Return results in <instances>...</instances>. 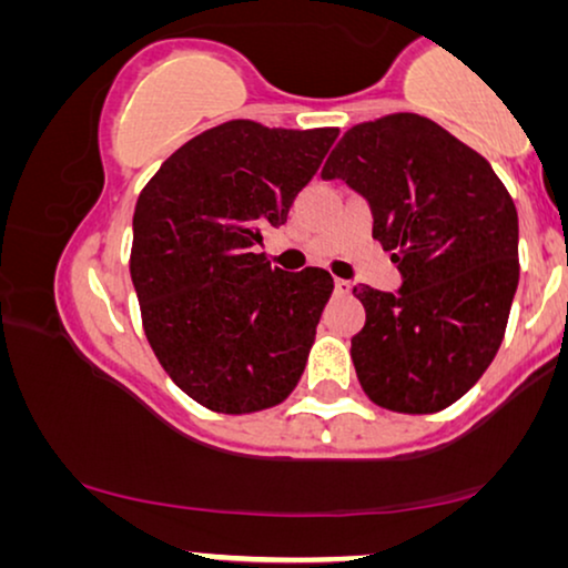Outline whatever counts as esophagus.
I'll use <instances>...</instances> for the list:
<instances>
[{"mask_svg": "<svg viewBox=\"0 0 568 568\" xmlns=\"http://www.w3.org/2000/svg\"><path fill=\"white\" fill-rule=\"evenodd\" d=\"M334 291H337V293H349V283L342 281V277H337V281H334Z\"/></svg>", "mask_w": 568, "mask_h": 568, "instance_id": "obj_1", "label": "esophagus"}]
</instances>
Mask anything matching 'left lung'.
<instances>
[{
	"label": "left lung",
	"mask_w": 568,
	"mask_h": 568,
	"mask_svg": "<svg viewBox=\"0 0 568 568\" xmlns=\"http://www.w3.org/2000/svg\"><path fill=\"white\" fill-rule=\"evenodd\" d=\"M322 178L365 197L373 239L402 273L396 293L355 287L365 306L349 349L357 381L383 409H445L505 337L520 277L513 197L481 154L414 113L349 128Z\"/></svg>",
	"instance_id": "left-lung-1"
}]
</instances>
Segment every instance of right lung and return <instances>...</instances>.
<instances>
[{
    "label": "right lung",
    "mask_w": 568,
    "mask_h": 568,
    "mask_svg": "<svg viewBox=\"0 0 568 568\" xmlns=\"http://www.w3.org/2000/svg\"><path fill=\"white\" fill-rule=\"evenodd\" d=\"M337 128L215 125L180 146L141 190L131 281L166 375L221 414L281 404L298 383L334 281L273 270L262 229L283 226Z\"/></svg>",
    "instance_id": "add662e5"
}]
</instances>
